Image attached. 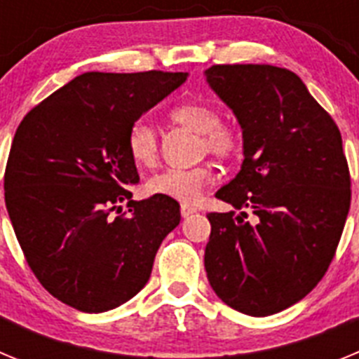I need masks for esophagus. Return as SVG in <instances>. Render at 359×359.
Wrapping results in <instances>:
<instances>
[{
	"instance_id": "1",
	"label": "esophagus",
	"mask_w": 359,
	"mask_h": 359,
	"mask_svg": "<svg viewBox=\"0 0 359 359\" xmlns=\"http://www.w3.org/2000/svg\"><path fill=\"white\" fill-rule=\"evenodd\" d=\"M180 210H182V217H189V215L196 214V212H198V208L190 207V205H182V208H180Z\"/></svg>"
}]
</instances>
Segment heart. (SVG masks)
Returning a JSON list of instances; mask_svg holds the SVG:
<instances>
[{
    "label": "heart",
    "instance_id": "heart-1",
    "mask_svg": "<svg viewBox=\"0 0 359 359\" xmlns=\"http://www.w3.org/2000/svg\"><path fill=\"white\" fill-rule=\"evenodd\" d=\"M177 126L199 133V152L210 154L221 161L236 160L243 151V136L230 123L221 122V113L207 102H187L169 113ZM128 149L136 165L151 167L158 158V135L147 120H136L128 133ZM215 180L210 165H198L192 169H169L151 176L145 190L151 196L174 199L180 203L198 201L203 190Z\"/></svg>",
    "mask_w": 359,
    "mask_h": 359
}]
</instances>
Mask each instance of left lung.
<instances>
[{"mask_svg": "<svg viewBox=\"0 0 359 359\" xmlns=\"http://www.w3.org/2000/svg\"><path fill=\"white\" fill-rule=\"evenodd\" d=\"M205 73L244 140L239 174L215 194L243 212L207 215L208 282L244 315H275L302 300L334 259L351 207L340 129L290 69L214 65Z\"/></svg>", "mask_w": 359, "mask_h": 359, "instance_id": "8db88e82", "label": "left lung"}]
</instances>
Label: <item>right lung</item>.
I'll list each match as a JSON object with an SVG mask.
<instances>
[{
    "instance_id": "add662e5",
    "label": "right lung",
    "mask_w": 359,
    "mask_h": 359,
    "mask_svg": "<svg viewBox=\"0 0 359 359\" xmlns=\"http://www.w3.org/2000/svg\"><path fill=\"white\" fill-rule=\"evenodd\" d=\"M187 73H82L28 111L12 140L5 205L28 266L66 306L102 313L151 277L161 241L180 224L174 199L133 201L128 133ZM129 212L120 215L119 203Z\"/></svg>"
}]
</instances>
